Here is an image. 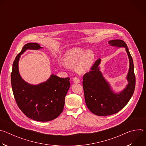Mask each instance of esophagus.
<instances>
[{"instance_id":"obj_1","label":"esophagus","mask_w":146,"mask_h":146,"mask_svg":"<svg viewBox=\"0 0 146 146\" xmlns=\"http://www.w3.org/2000/svg\"><path fill=\"white\" fill-rule=\"evenodd\" d=\"M73 81L76 83L80 82V79L77 77H73Z\"/></svg>"}]
</instances>
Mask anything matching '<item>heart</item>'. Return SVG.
I'll list each match as a JSON object with an SVG mask.
<instances>
[{
	"label": "heart",
	"mask_w": 146,
	"mask_h": 146,
	"mask_svg": "<svg viewBox=\"0 0 146 146\" xmlns=\"http://www.w3.org/2000/svg\"><path fill=\"white\" fill-rule=\"evenodd\" d=\"M95 58L93 51H84L81 48H73L68 51L64 56V62L68 67L76 66V70L79 73H84L91 68Z\"/></svg>",
	"instance_id": "b5f03b06"
}]
</instances>
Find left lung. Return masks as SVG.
I'll use <instances>...</instances> for the list:
<instances>
[{"label":"left lung","mask_w":146,"mask_h":146,"mask_svg":"<svg viewBox=\"0 0 146 146\" xmlns=\"http://www.w3.org/2000/svg\"><path fill=\"white\" fill-rule=\"evenodd\" d=\"M108 43L112 46L125 47L130 64L127 76L128 84L121 92L114 94L99 70L100 59L95 62L90 71L83 76L82 86L87 108L92 113L99 116L112 115L122 109L132 96L136 84L133 59L127 44L119 39L110 40Z\"/></svg>","instance_id":"obj_1"}]
</instances>
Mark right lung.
<instances>
[{
  "label": "right lung",
  "mask_w": 146,
  "mask_h": 146,
  "mask_svg": "<svg viewBox=\"0 0 146 146\" xmlns=\"http://www.w3.org/2000/svg\"><path fill=\"white\" fill-rule=\"evenodd\" d=\"M37 43H28L17 55L13 64L11 81L13 95L19 109L28 118L37 121H50L64 110L65 98L69 89L70 78L52 74L45 82L33 86L25 82L18 72L20 55L27 50H38Z\"/></svg>",
  "instance_id": "add662e5"
}]
</instances>
